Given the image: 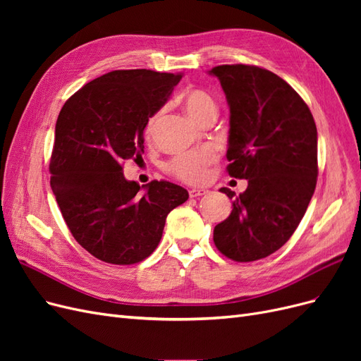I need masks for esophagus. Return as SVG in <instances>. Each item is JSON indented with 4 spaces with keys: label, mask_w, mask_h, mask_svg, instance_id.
Instances as JSON below:
<instances>
[{
    "label": "esophagus",
    "mask_w": 361,
    "mask_h": 361,
    "mask_svg": "<svg viewBox=\"0 0 361 361\" xmlns=\"http://www.w3.org/2000/svg\"><path fill=\"white\" fill-rule=\"evenodd\" d=\"M207 194V190H203V188H192L190 190V197L194 199V197H200V195H204Z\"/></svg>",
    "instance_id": "obj_1"
}]
</instances>
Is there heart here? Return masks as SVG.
Here are the masks:
<instances>
[{"label": "heart", "instance_id": "heart-1", "mask_svg": "<svg viewBox=\"0 0 361 361\" xmlns=\"http://www.w3.org/2000/svg\"><path fill=\"white\" fill-rule=\"evenodd\" d=\"M182 102L188 116L199 125L206 116L216 113V104L214 101V97L202 89H188L182 94ZM162 114L164 108H161V110H158L155 114H152L149 117L146 125L147 138H152L155 135V130L161 122ZM215 159L216 152L211 147H204L202 150L188 152V154L174 157L167 162L166 169L179 180L185 183L197 185L203 183L207 179V170H209V166L215 162Z\"/></svg>", "mask_w": 361, "mask_h": 361}]
</instances>
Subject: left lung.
<instances>
[{
    "label": "left lung",
    "instance_id": "1",
    "mask_svg": "<svg viewBox=\"0 0 361 361\" xmlns=\"http://www.w3.org/2000/svg\"><path fill=\"white\" fill-rule=\"evenodd\" d=\"M231 106L227 173L247 179L214 243L235 262H253L288 243L318 179V130L307 104L279 75L251 64L211 69Z\"/></svg>",
    "mask_w": 361,
    "mask_h": 361
}]
</instances>
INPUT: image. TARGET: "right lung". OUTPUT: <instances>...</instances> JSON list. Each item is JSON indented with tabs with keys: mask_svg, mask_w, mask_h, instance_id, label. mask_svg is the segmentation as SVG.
I'll use <instances>...</instances> for the list:
<instances>
[{
	"mask_svg": "<svg viewBox=\"0 0 361 361\" xmlns=\"http://www.w3.org/2000/svg\"><path fill=\"white\" fill-rule=\"evenodd\" d=\"M182 73L113 71L87 82L63 105L49 161L51 188L72 236L106 264L133 265L158 247L166 218L188 191L152 180L146 192L123 164L145 154V128Z\"/></svg>",
	"mask_w": 361,
	"mask_h": 361,
	"instance_id": "right-lung-1",
	"label": "right lung"
}]
</instances>
